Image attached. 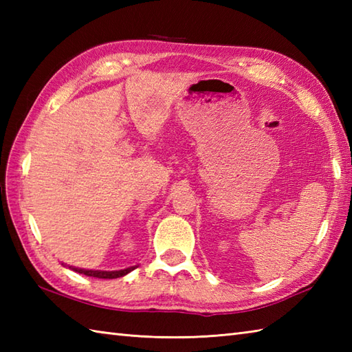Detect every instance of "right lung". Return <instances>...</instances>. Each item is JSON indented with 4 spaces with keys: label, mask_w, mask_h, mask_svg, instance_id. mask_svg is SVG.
Here are the masks:
<instances>
[{
    "label": "right lung",
    "mask_w": 352,
    "mask_h": 352,
    "mask_svg": "<svg viewBox=\"0 0 352 352\" xmlns=\"http://www.w3.org/2000/svg\"><path fill=\"white\" fill-rule=\"evenodd\" d=\"M138 266H131V267H126V269H121V271H94V269H81V267H74L69 266V269L72 271H76L78 274H83L87 276H95V278H119V276H124L129 272L134 271Z\"/></svg>",
    "instance_id": "obj_1"
}]
</instances>
